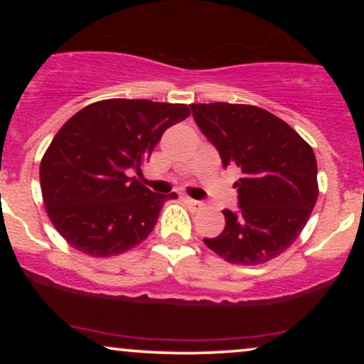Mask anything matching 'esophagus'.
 <instances>
[{
	"mask_svg": "<svg viewBox=\"0 0 364 364\" xmlns=\"http://www.w3.org/2000/svg\"><path fill=\"white\" fill-rule=\"evenodd\" d=\"M183 200H185V203L191 208V210H202V208H203V203L202 202L190 198V196H183Z\"/></svg>",
	"mask_w": 364,
	"mask_h": 364,
	"instance_id": "obj_1",
	"label": "esophagus"
}]
</instances>
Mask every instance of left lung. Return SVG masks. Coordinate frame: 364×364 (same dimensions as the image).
Here are the masks:
<instances>
[{"label": "left lung", "mask_w": 364, "mask_h": 364, "mask_svg": "<svg viewBox=\"0 0 364 364\" xmlns=\"http://www.w3.org/2000/svg\"><path fill=\"white\" fill-rule=\"evenodd\" d=\"M195 123L223 166L236 164L237 210L224 208L225 228L203 237L231 263L258 265L298 240L318 198L313 149L272 112L248 104H191Z\"/></svg>", "instance_id": "left-lung-1"}]
</instances>
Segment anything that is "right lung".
Wrapping results in <instances>:
<instances>
[{
  "mask_svg": "<svg viewBox=\"0 0 364 364\" xmlns=\"http://www.w3.org/2000/svg\"><path fill=\"white\" fill-rule=\"evenodd\" d=\"M186 104L107 99L72 116L41 161V190L56 231L78 252L111 257L140 245L166 200L141 185V166Z\"/></svg>",
  "mask_w": 364,
  "mask_h": 364,
  "instance_id": "obj_1",
  "label": "right lung"
}]
</instances>
